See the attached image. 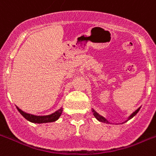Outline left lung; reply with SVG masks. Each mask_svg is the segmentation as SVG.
<instances>
[{"label": "left lung", "instance_id": "obj_1", "mask_svg": "<svg viewBox=\"0 0 156 156\" xmlns=\"http://www.w3.org/2000/svg\"><path fill=\"white\" fill-rule=\"evenodd\" d=\"M140 108H141V107H139V108H138L137 110H136V111H134V112H133V113L131 114V115H130V116H129L128 118H127V119H126V121H125V122H122V123H124V122H126V121H128V120H130V119H132V118L134 117V116H135V115L138 113V112H139V111H140ZM92 112H93L94 116V117H95L96 119H98V121H99V122H106V123H110V122H109L108 120H107V119H106V118L103 117V116H102V115H99V114H98V112H96V111H94V110L93 108H92Z\"/></svg>", "mask_w": 156, "mask_h": 156}]
</instances>
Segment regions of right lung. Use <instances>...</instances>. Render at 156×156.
<instances>
[{
  "instance_id": "obj_1",
  "label": "right lung",
  "mask_w": 156,
  "mask_h": 156,
  "mask_svg": "<svg viewBox=\"0 0 156 156\" xmlns=\"http://www.w3.org/2000/svg\"><path fill=\"white\" fill-rule=\"evenodd\" d=\"M17 111L20 112L22 116L25 118V119H27L28 121H30L34 123H47V122H55L60 118L61 115L62 113L63 108L61 107L60 109H58V111H56L54 113L50 114L48 115H31V114L26 113L25 111H21V109L17 107L16 106Z\"/></svg>"
}]
</instances>
